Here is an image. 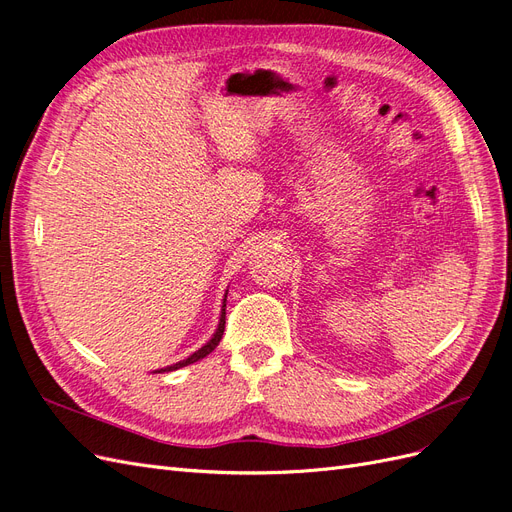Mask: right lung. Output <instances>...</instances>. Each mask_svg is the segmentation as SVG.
<instances>
[{
	"mask_svg": "<svg viewBox=\"0 0 512 512\" xmlns=\"http://www.w3.org/2000/svg\"><path fill=\"white\" fill-rule=\"evenodd\" d=\"M226 294H228V290L224 292V299H222V312H220L218 329H215V333L211 335L209 342H207L203 348H198L196 352H192V354L188 356V359H183V361H179V363L168 365V367H164V369L153 371V374H162V371H175V369H181V367H185V365H192V363H196V361H200V359H205L207 354H211L215 348H218L220 339H222V335H224V324H226Z\"/></svg>",
	"mask_w": 512,
	"mask_h": 512,
	"instance_id": "obj_1",
	"label": "right lung"
}]
</instances>
